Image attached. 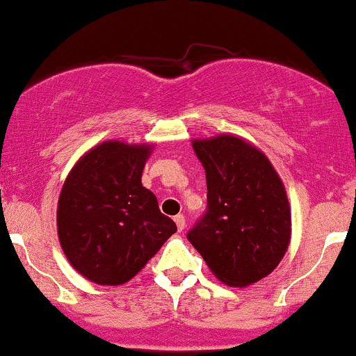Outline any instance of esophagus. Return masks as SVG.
Instances as JSON below:
<instances>
[{
  "instance_id": "obj_1",
  "label": "esophagus",
  "mask_w": 356,
  "mask_h": 356,
  "mask_svg": "<svg viewBox=\"0 0 356 356\" xmlns=\"http://www.w3.org/2000/svg\"><path fill=\"white\" fill-rule=\"evenodd\" d=\"M175 223H177V227H178V230L181 232L183 229H185V225H186V222H185V217H183L181 213H178L177 217H175Z\"/></svg>"
}]
</instances>
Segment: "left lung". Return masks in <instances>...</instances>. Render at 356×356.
Listing matches in <instances>:
<instances>
[{
    "label": "left lung",
    "instance_id": "8db88e82",
    "mask_svg": "<svg viewBox=\"0 0 356 356\" xmlns=\"http://www.w3.org/2000/svg\"><path fill=\"white\" fill-rule=\"evenodd\" d=\"M205 168V217L188 241L211 274L227 286L245 287L269 275L291 242V205L273 163L235 134L193 139Z\"/></svg>",
    "mask_w": 356,
    "mask_h": 356
}]
</instances>
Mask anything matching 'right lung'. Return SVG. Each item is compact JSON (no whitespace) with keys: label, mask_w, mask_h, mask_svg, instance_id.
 <instances>
[{"label":"right lung","mask_w":356,"mask_h":356,"mask_svg":"<svg viewBox=\"0 0 356 356\" xmlns=\"http://www.w3.org/2000/svg\"><path fill=\"white\" fill-rule=\"evenodd\" d=\"M154 145L109 139L90 147L67 175L57 205L63 254L99 286H121L161 249L177 225L141 183Z\"/></svg>","instance_id":"obj_1"}]
</instances>
